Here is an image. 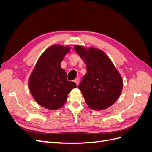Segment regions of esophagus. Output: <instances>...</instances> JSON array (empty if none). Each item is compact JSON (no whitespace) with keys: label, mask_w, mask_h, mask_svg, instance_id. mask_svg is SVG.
Listing matches in <instances>:
<instances>
[{"label":"esophagus","mask_w":152,"mask_h":152,"mask_svg":"<svg viewBox=\"0 0 152 152\" xmlns=\"http://www.w3.org/2000/svg\"><path fill=\"white\" fill-rule=\"evenodd\" d=\"M74 82L76 83L77 86L79 85V78H77V79H75V80H74Z\"/></svg>","instance_id":"34e87169"}]
</instances>
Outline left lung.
<instances>
[{
    "mask_svg": "<svg viewBox=\"0 0 152 152\" xmlns=\"http://www.w3.org/2000/svg\"><path fill=\"white\" fill-rule=\"evenodd\" d=\"M86 64L87 73L79 86L87 104L94 110L108 108L122 90V77L110 59L102 50L80 45L74 47Z\"/></svg>",
    "mask_w": 152,
    "mask_h": 152,
    "instance_id": "left-lung-1",
    "label": "left lung"
}]
</instances>
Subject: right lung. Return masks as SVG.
<instances>
[{"label": "right lung", "mask_w": 152, "mask_h": 152, "mask_svg": "<svg viewBox=\"0 0 152 152\" xmlns=\"http://www.w3.org/2000/svg\"><path fill=\"white\" fill-rule=\"evenodd\" d=\"M70 48L56 44L49 47L37 62L29 79V89L35 100L49 110L62 107L68 94L77 87L75 82L68 81L66 73L60 63Z\"/></svg>", "instance_id": "1"}]
</instances>
